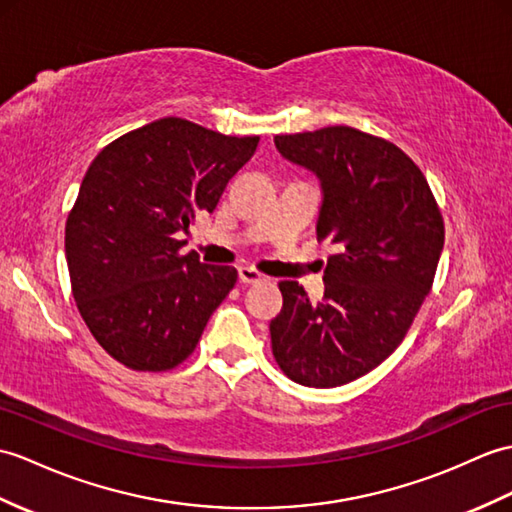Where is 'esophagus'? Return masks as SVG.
<instances>
[{
    "mask_svg": "<svg viewBox=\"0 0 512 512\" xmlns=\"http://www.w3.org/2000/svg\"><path fill=\"white\" fill-rule=\"evenodd\" d=\"M237 275H240V281H242V283H246V285H253V283L266 281V275H261L259 270H255V268H248V266H242L240 270H237Z\"/></svg>",
    "mask_w": 512,
    "mask_h": 512,
    "instance_id": "obj_1",
    "label": "esophagus"
}]
</instances>
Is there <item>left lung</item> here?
Wrapping results in <instances>:
<instances>
[{
  "instance_id": "1",
  "label": "left lung",
  "mask_w": 512,
  "mask_h": 512,
  "mask_svg": "<svg viewBox=\"0 0 512 512\" xmlns=\"http://www.w3.org/2000/svg\"><path fill=\"white\" fill-rule=\"evenodd\" d=\"M285 159L323 183L318 237L338 251L325 294L279 281L272 355L292 382L336 388L373 371L412 327L436 277L445 222L430 183L392 141L351 126L277 135Z\"/></svg>"
}]
</instances>
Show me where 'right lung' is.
Listing matches in <instances>:
<instances>
[{
    "mask_svg": "<svg viewBox=\"0 0 512 512\" xmlns=\"http://www.w3.org/2000/svg\"><path fill=\"white\" fill-rule=\"evenodd\" d=\"M257 144L163 117L89 165L65 224L71 294L93 338L130 371L183 364L233 290L237 270L181 255L176 233L218 207Z\"/></svg>",
    "mask_w": 512,
    "mask_h": 512,
    "instance_id": "add662e5",
    "label": "right lung"
}]
</instances>
